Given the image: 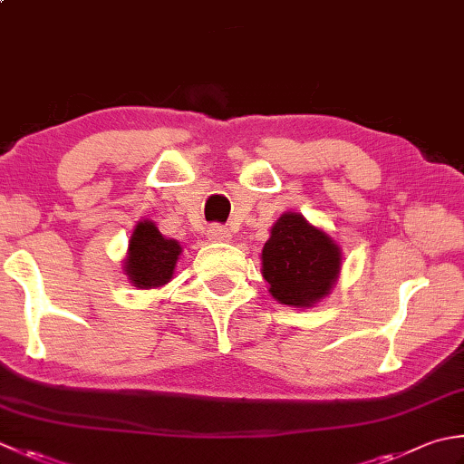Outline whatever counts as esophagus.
<instances>
[{
    "label": "esophagus",
    "mask_w": 464,
    "mask_h": 464,
    "mask_svg": "<svg viewBox=\"0 0 464 464\" xmlns=\"http://www.w3.org/2000/svg\"><path fill=\"white\" fill-rule=\"evenodd\" d=\"M207 237H208V241H217V243H227V241H231V231L227 229V227H223V225H211L207 229Z\"/></svg>",
    "instance_id": "34e87169"
}]
</instances>
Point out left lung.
<instances>
[{"mask_svg": "<svg viewBox=\"0 0 464 464\" xmlns=\"http://www.w3.org/2000/svg\"><path fill=\"white\" fill-rule=\"evenodd\" d=\"M342 271V247L302 213L287 211L269 229L261 251V276L276 302L314 307L332 294Z\"/></svg>", "mask_w": 464, "mask_h": 464, "instance_id": "8db88e82", "label": "left lung"}]
</instances>
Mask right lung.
I'll return each instance as SVG.
<instances>
[{
	"mask_svg": "<svg viewBox=\"0 0 464 464\" xmlns=\"http://www.w3.org/2000/svg\"><path fill=\"white\" fill-rule=\"evenodd\" d=\"M180 253L177 239L165 237L152 221L140 219L129 239L122 271L136 289H159L175 276Z\"/></svg>",
	"mask_w": 464,
	"mask_h": 464,
	"instance_id": "1",
	"label": "right lung"
}]
</instances>
